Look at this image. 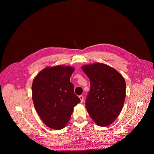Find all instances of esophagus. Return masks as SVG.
<instances>
[{
  "label": "esophagus",
  "mask_w": 154,
  "mask_h": 154,
  "mask_svg": "<svg viewBox=\"0 0 154 154\" xmlns=\"http://www.w3.org/2000/svg\"><path fill=\"white\" fill-rule=\"evenodd\" d=\"M79 98H80V101H81V102H83V99H84V98H83V96L82 95H80V96H79Z\"/></svg>",
  "instance_id": "34e87169"
}]
</instances>
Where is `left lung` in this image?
I'll list each match as a JSON object with an SVG mask.
<instances>
[{
  "mask_svg": "<svg viewBox=\"0 0 154 154\" xmlns=\"http://www.w3.org/2000/svg\"><path fill=\"white\" fill-rule=\"evenodd\" d=\"M90 81V90L86 99V108L96 124L106 127L119 116L125 98V82L114 68L103 63L83 66Z\"/></svg>",
  "mask_w": 154,
  "mask_h": 154,
  "instance_id": "obj_1",
  "label": "left lung"
}]
</instances>
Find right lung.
I'll list each match as a JSON object with an SVG mask.
<instances>
[{"mask_svg": "<svg viewBox=\"0 0 154 154\" xmlns=\"http://www.w3.org/2000/svg\"><path fill=\"white\" fill-rule=\"evenodd\" d=\"M71 66H56L42 69L33 80L32 99L38 115L48 127L62 129L69 121L74 107L80 102L70 77Z\"/></svg>", "mask_w": 154, "mask_h": 154, "instance_id": "1", "label": "right lung"}]
</instances>
